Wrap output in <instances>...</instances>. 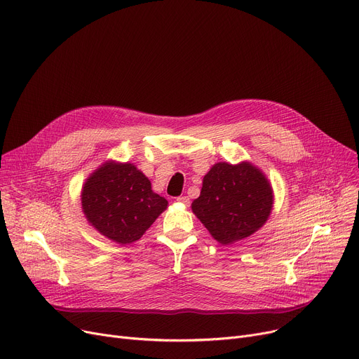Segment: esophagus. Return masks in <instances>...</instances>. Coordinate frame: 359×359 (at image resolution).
Returning <instances> with one entry per match:
<instances>
[{
    "mask_svg": "<svg viewBox=\"0 0 359 359\" xmlns=\"http://www.w3.org/2000/svg\"><path fill=\"white\" fill-rule=\"evenodd\" d=\"M176 201H177L179 203H183L184 206H189V203H190V201H189L187 196H179V198H176Z\"/></svg>",
    "mask_w": 359,
    "mask_h": 359,
    "instance_id": "esophagus-1",
    "label": "esophagus"
}]
</instances>
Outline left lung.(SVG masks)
Segmentation results:
<instances>
[{
	"instance_id": "left-lung-1",
	"label": "left lung",
	"mask_w": 359,
	"mask_h": 359,
	"mask_svg": "<svg viewBox=\"0 0 359 359\" xmlns=\"http://www.w3.org/2000/svg\"><path fill=\"white\" fill-rule=\"evenodd\" d=\"M273 203L271 183L257 165L250 161H219L203 176L192 212L212 238L222 245H231L264 225Z\"/></svg>"
}]
</instances>
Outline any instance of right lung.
I'll return each instance as SVG.
<instances>
[{
	"label": "right lung",
	"mask_w": 359,
	"mask_h": 359,
	"mask_svg": "<svg viewBox=\"0 0 359 359\" xmlns=\"http://www.w3.org/2000/svg\"><path fill=\"white\" fill-rule=\"evenodd\" d=\"M82 210L88 224L116 244L138 241L167 209L149 177L133 163L107 160L82 186Z\"/></svg>",
	"instance_id": "right-lung-1"
}]
</instances>
